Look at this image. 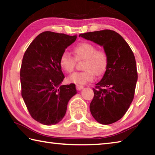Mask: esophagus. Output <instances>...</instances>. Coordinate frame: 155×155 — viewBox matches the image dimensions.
<instances>
[{
  "instance_id": "34e87169",
  "label": "esophagus",
  "mask_w": 155,
  "mask_h": 155,
  "mask_svg": "<svg viewBox=\"0 0 155 155\" xmlns=\"http://www.w3.org/2000/svg\"><path fill=\"white\" fill-rule=\"evenodd\" d=\"M76 88H77L78 91H80V90H81L83 88V86L81 85H76Z\"/></svg>"
}]
</instances>
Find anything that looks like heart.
Returning a JSON list of instances; mask_svg holds the SVG:
<instances>
[{
    "label": "heart",
    "mask_w": 155,
    "mask_h": 155,
    "mask_svg": "<svg viewBox=\"0 0 155 155\" xmlns=\"http://www.w3.org/2000/svg\"><path fill=\"white\" fill-rule=\"evenodd\" d=\"M74 57L64 52L60 58V66L64 72L70 74L74 70L77 61L85 60L83 64L82 72H76L68 78V81L80 85L91 82L94 78V74L102 75L106 71L108 64L106 53L101 50H97L94 44L83 42L76 45L72 49Z\"/></svg>",
    "instance_id": "obj_1"
}]
</instances>
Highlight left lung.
Returning a JSON list of instances; mask_svg holds the SVG:
<instances>
[{"mask_svg":"<svg viewBox=\"0 0 155 155\" xmlns=\"http://www.w3.org/2000/svg\"><path fill=\"white\" fill-rule=\"evenodd\" d=\"M87 40L103 46L108 58L106 72L93 89L89 108L98 123L109 125L124 116L134 97L137 72L136 59L127 43L111 30L80 34Z\"/></svg>","mask_w":155,"mask_h":155,"instance_id":"1","label":"left lung"}]
</instances>
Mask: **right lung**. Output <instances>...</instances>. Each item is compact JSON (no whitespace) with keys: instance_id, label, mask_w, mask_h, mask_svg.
<instances>
[{"instance_id":"obj_1","label":"right lung","mask_w":155,"mask_h":155,"mask_svg":"<svg viewBox=\"0 0 155 155\" xmlns=\"http://www.w3.org/2000/svg\"><path fill=\"white\" fill-rule=\"evenodd\" d=\"M77 36L46 31L35 38L25 52L20 69L21 96L30 116L46 125L57 124L68 102L77 94L75 85H61L65 78L60 58Z\"/></svg>"}]
</instances>
